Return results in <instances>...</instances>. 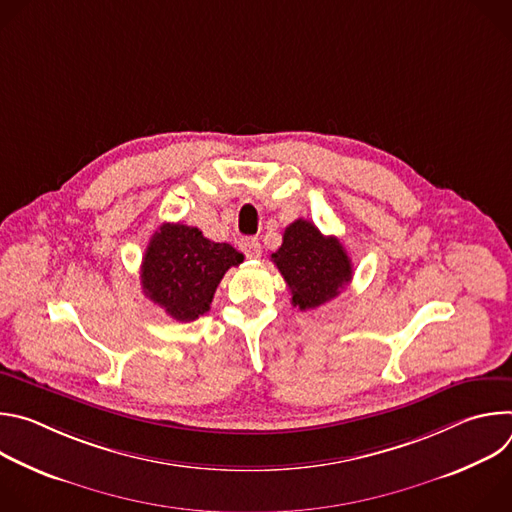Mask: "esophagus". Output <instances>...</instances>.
I'll list each match as a JSON object with an SVG mask.
<instances>
[{
	"label": "esophagus",
	"instance_id": "esophagus-1",
	"mask_svg": "<svg viewBox=\"0 0 512 512\" xmlns=\"http://www.w3.org/2000/svg\"><path fill=\"white\" fill-rule=\"evenodd\" d=\"M239 245H241V251L251 259L261 255V245H259V239H255V237H245V239H241Z\"/></svg>",
	"mask_w": 512,
	"mask_h": 512
}]
</instances>
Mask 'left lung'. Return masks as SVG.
<instances>
[{"instance_id": "8db88e82", "label": "left lung", "mask_w": 512, "mask_h": 512, "mask_svg": "<svg viewBox=\"0 0 512 512\" xmlns=\"http://www.w3.org/2000/svg\"><path fill=\"white\" fill-rule=\"evenodd\" d=\"M271 261L291 291V304L300 310L320 308L352 279V263L340 241L324 237L304 218L285 229L283 243L271 253Z\"/></svg>"}]
</instances>
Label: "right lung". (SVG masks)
<instances>
[{
    "label": "right lung",
    "mask_w": 512,
    "mask_h": 512,
    "mask_svg": "<svg viewBox=\"0 0 512 512\" xmlns=\"http://www.w3.org/2000/svg\"><path fill=\"white\" fill-rule=\"evenodd\" d=\"M243 263L229 243H214L196 227L164 223L141 261L143 294L178 322H192L210 310L223 275Z\"/></svg>",
    "instance_id": "right-lung-1"
}]
</instances>
